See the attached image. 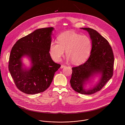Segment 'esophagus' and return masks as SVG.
<instances>
[{"instance_id": "esophagus-1", "label": "esophagus", "mask_w": 125, "mask_h": 125, "mask_svg": "<svg viewBox=\"0 0 125 125\" xmlns=\"http://www.w3.org/2000/svg\"><path fill=\"white\" fill-rule=\"evenodd\" d=\"M65 65H61V68H63V67H65Z\"/></svg>"}]
</instances>
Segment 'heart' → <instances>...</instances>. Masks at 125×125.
<instances>
[{
    "label": "heart",
    "instance_id": "heart-1",
    "mask_svg": "<svg viewBox=\"0 0 125 125\" xmlns=\"http://www.w3.org/2000/svg\"><path fill=\"white\" fill-rule=\"evenodd\" d=\"M92 48V43L89 36L69 31L60 34L58 38V42H51L50 53L55 61L59 62L66 51L67 59L79 64L88 59Z\"/></svg>",
    "mask_w": 125,
    "mask_h": 125
}]
</instances>
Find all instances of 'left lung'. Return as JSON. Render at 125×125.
<instances>
[{"instance_id":"8db88e82","label":"left lung","mask_w":125,"mask_h":125,"mask_svg":"<svg viewBox=\"0 0 125 125\" xmlns=\"http://www.w3.org/2000/svg\"><path fill=\"white\" fill-rule=\"evenodd\" d=\"M87 31L92 43L91 52L84 63L72 67L70 81L73 89L84 95L93 94L99 91L112 77L113 73L114 55L109 42L96 30L89 28H82ZM100 74V82L92 89L86 90L83 85L89 78Z\"/></svg>"}]
</instances>
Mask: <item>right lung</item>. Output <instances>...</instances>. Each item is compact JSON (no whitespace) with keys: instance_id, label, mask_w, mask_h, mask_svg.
I'll return each mask as SVG.
<instances>
[{"instance_id":"right-lung-1","label":"right lung","mask_w":125,"mask_h":125,"mask_svg":"<svg viewBox=\"0 0 125 125\" xmlns=\"http://www.w3.org/2000/svg\"><path fill=\"white\" fill-rule=\"evenodd\" d=\"M53 27L39 29L18 40L12 48L8 69L17 88L27 94L47 89L61 65L54 62L49 52ZM29 57L32 66L23 68L21 59Z\"/></svg>"}]
</instances>
